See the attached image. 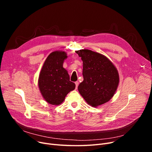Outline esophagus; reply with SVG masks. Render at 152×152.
<instances>
[{"label": "esophagus", "instance_id": "obj_1", "mask_svg": "<svg viewBox=\"0 0 152 152\" xmlns=\"http://www.w3.org/2000/svg\"><path fill=\"white\" fill-rule=\"evenodd\" d=\"M75 84H76V89H77V86L79 85V82L78 81H76L75 82Z\"/></svg>", "mask_w": 152, "mask_h": 152}]
</instances>
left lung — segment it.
Segmentation results:
<instances>
[{
    "label": "left lung",
    "mask_w": 152,
    "mask_h": 152,
    "mask_svg": "<svg viewBox=\"0 0 152 152\" xmlns=\"http://www.w3.org/2000/svg\"><path fill=\"white\" fill-rule=\"evenodd\" d=\"M81 57L84 80L79 92L88 104L97 107L113 97L119 82L116 68L107 57L89 49L76 51Z\"/></svg>",
    "instance_id": "left-lung-1"
}]
</instances>
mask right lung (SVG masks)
Returning a JSON list of instances; mask_svg holds the SVG:
<instances>
[{
  "instance_id": "right-lung-1",
  "label": "right lung",
  "mask_w": 152,
  "mask_h": 152,
  "mask_svg": "<svg viewBox=\"0 0 152 152\" xmlns=\"http://www.w3.org/2000/svg\"><path fill=\"white\" fill-rule=\"evenodd\" d=\"M67 58L64 51H55L46 58L40 72L38 86L45 100L53 105H58L66 95L75 89L76 85L69 81L68 71L63 67Z\"/></svg>"
}]
</instances>
